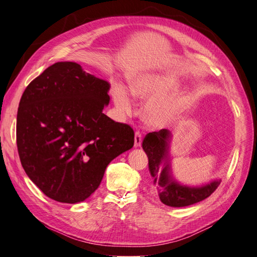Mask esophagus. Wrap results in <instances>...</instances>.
<instances>
[{"instance_id":"34e87169","label":"esophagus","mask_w":257,"mask_h":257,"mask_svg":"<svg viewBox=\"0 0 257 257\" xmlns=\"http://www.w3.org/2000/svg\"><path fill=\"white\" fill-rule=\"evenodd\" d=\"M141 143H143V136L139 132H136L135 133V147L137 148V147L141 146Z\"/></svg>"}]
</instances>
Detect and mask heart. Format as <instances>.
<instances>
[{
    "label": "heart",
    "instance_id": "1",
    "mask_svg": "<svg viewBox=\"0 0 257 257\" xmlns=\"http://www.w3.org/2000/svg\"><path fill=\"white\" fill-rule=\"evenodd\" d=\"M176 88V83L166 76L147 74L132 80V90L139 98H151L144 108L146 122L154 128H162L172 123L182 107L181 98L165 96ZM112 99L120 114L133 111L134 102L128 89L121 84H114L111 89Z\"/></svg>",
    "mask_w": 257,
    "mask_h": 257
}]
</instances>
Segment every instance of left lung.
<instances>
[{
	"instance_id": "obj_1",
	"label": "left lung",
	"mask_w": 257,
	"mask_h": 257,
	"mask_svg": "<svg viewBox=\"0 0 257 257\" xmlns=\"http://www.w3.org/2000/svg\"><path fill=\"white\" fill-rule=\"evenodd\" d=\"M171 134L167 129L149 133L143 141V148L148 156L149 170L154 183L157 185V193L163 204L181 207L198 203L210 196L219 187L221 180H215L203 187H187L176 182L171 177L169 163V143ZM165 161L164 167L161 163Z\"/></svg>"
}]
</instances>
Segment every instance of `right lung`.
Returning <instances> with one entry per match:
<instances>
[{
	"mask_svg": "<svg viewBox=\"0 0 257 257\" xmlns=\"http://www.w3.org/2000/svg\"><path fill=\"white\" fill-rule=\"evenodd\" d=\"M108 81L77 63L59 62L26 87L16 120L22 167L48 198L83 202L95 192L109 163L132 149L129 124L102 113Z\"/></svg>",
	"mask_w": 257,
	"mask_h": 257,
	"instance_id": "add662e5",
	"label": "right lung"
}]
</instances>
